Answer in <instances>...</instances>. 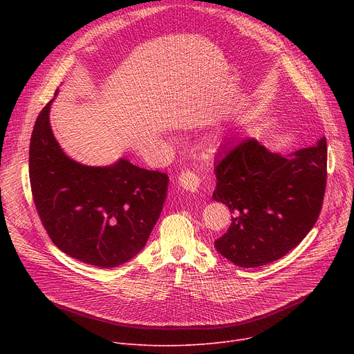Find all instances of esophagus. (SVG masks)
Returning a JSON list of instances; mask_svg holds the SVG:
<instances>
[{
	"label": "esophagus",
	"instance_id": "34e87169",
	"mask_svg": "<svg viewBox=\"0 0 354 354\" xmlns=\"http://www.w3.org/2000/svg\"><path fill=\"white\" fill-rule=\"evenodd\" d=\"M178 183L183 189H186L189 192H197L198 186L201 183V179H200V176L194 171H192V169H182V172L178 176Z\"/></svg>",
	"mask_w": 354,
	"mask_h": 354
}]
</instances>
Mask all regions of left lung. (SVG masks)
Wrapping results in <instances>:
<instances>
[{
  "label": "left lung",
  "mask_w": 354,
  "mask_h": 354,
  "mask_svg": "<svg viewBox=\"0 0 354 354\" xmlns=\"http://www.w3.org/2000/svg\"><path fill=\"white\" fill-rule=\"evenodd\" d=\"M326 138L283 157L255 138L224 149L216 160L213 198L232 213L228 231L214 241L239 268L283 258L315 225L326 187Z\"/></svg>",
  "instance_id": "1"
}]
</instances>
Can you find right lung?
<instances>
[{"label":"right lung","instance_id":"right-lung-1","mask_svg":"<svg viewBox=\"0 0 354 354\" xmlns=\"http://www.w3.org/2000/svg\"><path fill=\"white\" fill-rule=\"evenodd\" d=\"M52 102L39 113L29 147L37 214L50 239L68 257L102 269L120 266L144 248L162 212L169 178L124 158L111 167L71 160L50 127Z\"/></svg>","mask_w":354,"mask_h":354}]
</instances>
